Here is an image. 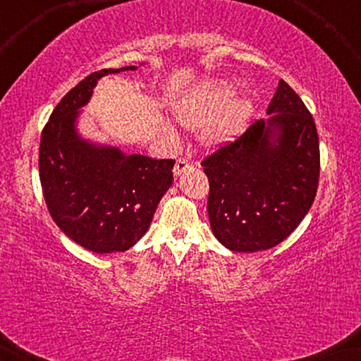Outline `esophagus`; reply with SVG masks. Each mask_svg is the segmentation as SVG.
<instances>
[{"mask_svg": "<svg viewBox=\"0 0 361 361\" xmlns=\"http://www.w3.org/2000/svg\"><path fill=\"white\" fill-rule=\"evenodd\" d=\"M190 167V162L184 159V157H180V159L176 161V166H174V176H180L184 174V172L189 169Z\"/></svg>", "mask_w": 361, "mask_h": 361, "instance_id": "1", "label": "esophagus"}]
</instances>
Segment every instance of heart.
<instances>
[{"label":"heart","instance_id":"heart-1","mask_svg":"<svg viewBox=\"0 0 361 361\" xmlns=\"http://www.w3.org/2000/svg\"><path fill=\"white\" fill-rule=\"evenodd\" d=\"M253 115V102L248 97L233 95V87L224 80L202 85L176 106L174 116L187 130H200V141L209 147L228 145L248 126ZM164 136L177 141L176 131L164 126Z\"/></svg>","mask_w":361,"mask_h":361}]
</instances>
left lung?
<instances>
[{"instance_id": "8db88e82", "label": "left lung", "mask_w": 361, "mask_h": 361, "mask_svg": "<svg viewBox=\"0 0 361 361\" xmlns=\"http://www.w3.org/2000/svg\"><path fill=\"white\" fill-rule=\"evenodd\" d=\"M266 115L202 161L212 231L236 253L269 250L288 238L307 215L319 185L317 128L284 80Z\"/></svg>"}]
</instances>
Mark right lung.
<instances>
[{
	"label": "right lung",
	"mask_w": 361,
	"mask_h": 361,
	"mask_svg": "<svg viewBox=\"0 0 361 361\" xmlns=\"http://www.w3.org/2000/svg\"><path fill=\"white\" fill-rule=\"evenodd\" d=\"M136 68H105L83 78L54 108L41 135L39 177L49 214L68 238L98 255L136 245L174 180L172 159L126 154L80 133L98 80Z\"/></svg>",
	"instance_id": "add662e5"
}]
</instances>
